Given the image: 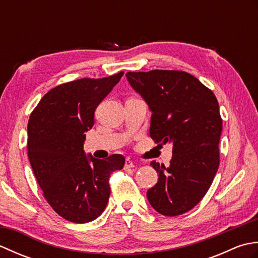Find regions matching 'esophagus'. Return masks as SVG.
I'll return each mask as SVG.
<instances>
[{"mask_svg":"<svg viewBox=\"0 0 258 258\" xmlns=\"http://www.w3.org/2000/svg\"><path fill=\"white\" fill-rule=\"evenodd\" d=\"M135 165L134 163L130 160V158H126L125 160V165H124V169H130V168H133Z\"/></svg>","mask_w":258,"mask_h":258,"instance_id":"esophagus-1","label":"esophagus"}]
</instances>
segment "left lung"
I'll return each instance as SVG.
<instances>
[{
	"mask_svg": "<svg viewBox=\"0 0 258 258\" xmlns=\"http://www.w3.org/2000/svg\"><path fill=\"white\" fill-rule=\"evenodd\" d=\"M126 78L151 109V138L173 144L168 166L151 163L158 182L147 190V200L162 215H182L204 197L220 165L223 120L217 98L183 71L127 72Z\"/></svg>",
	"mask_w": 258,
	"mask_h": 258,
	"instance_id": "8db88e82",
	"label": "left lung"
}]
</instances>
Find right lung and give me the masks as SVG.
I'll return each instance as SVG.
<instances>
[{
    "instance_id": "right-lung-1",
    "label": "right lung",
    "mask_w": 258,
    "mask_h": 258,
    "mask_svg": "<svg viewBox=\"0 0 258 258\" xmlns=\"http://www.w3.org/2000/svg\"><path fill=\"white\" fill-rule=\"evenodd\" d=\"M123 74L58 85L31 113L27 154L33 173L48 204L70 222L83 224L101 215L111 194L108 178L124 166L123 155L98 160L83 150L96 107Z\"/></svg>"
}]
</instances>
